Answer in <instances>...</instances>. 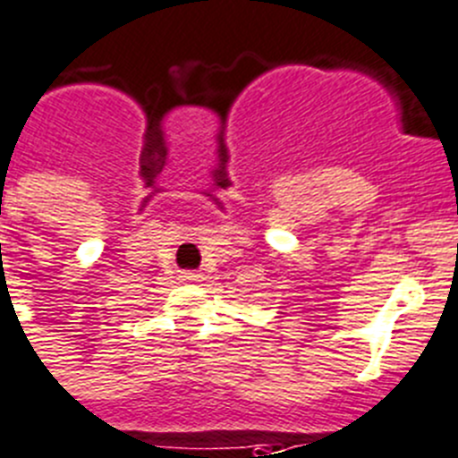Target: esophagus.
<instances>
[{"label":"esophagus","mask_w":458,"mask_h":458,"mask_svg":"<svg viewBox=\"0 0 458 458\" xmlns=\"http://www.w3.org/2000/svg\"><path fill=\"white\" fill-rule=\"evenodd\" d=\"M184 281H200V274L186 272V274H184Z\"/></svg>","instance_id":"obj_1"}]
</instances>
